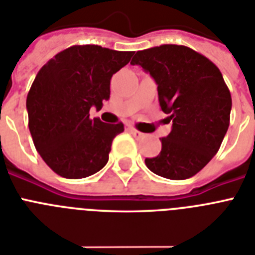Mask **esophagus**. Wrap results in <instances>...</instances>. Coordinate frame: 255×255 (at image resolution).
<instances>
[{"label": "esophagus", "instance_id": "1", "mask_svg": "<svg viewBox=\"0 0 255 255\" xmlns=\"http://www.w3.org/2000/svg\"><path fill=\"white\" fill-rule=\"evenodd\" d=\"M129 132H131V133L133 134V137H136V138H142V137H145V134L142 133V132L137 131V129H134L133 127H129Z\"/></svg>", "mask_w": 255, "mask_h": 255}]
</instances>
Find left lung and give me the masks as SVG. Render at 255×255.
Wrapping results in <instances>:
<instances>
[{"label":"left lung","mask_w":255,"mask_h":255,"mask_svg":"<svg viewBox=\"0 0 255 255\" xmlns=\"http://www.w3.org/2000/svg\"><path fill=\"white\" fill-rule=\"evenodd\" d=\"M154 80L161 110L173 121L160 154L145 158L149 170L167 179H187L212 160L228 131L232 98L212 61L185 45L137 51L131 61Z\"/></svg>","instance_id":"1"}]
</instances>
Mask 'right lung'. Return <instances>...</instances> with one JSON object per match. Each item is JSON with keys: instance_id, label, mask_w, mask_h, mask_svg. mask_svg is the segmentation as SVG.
<instances>
[{"instance_id": "obj_1", "label": "right lung", "mask_w": 255, "mask_h": 255, "mask_svg": "<svg viewBox=\"0 0 255 255\" xmlns=\"http://www.w3.org/2000/svg\"><path fill=\"white\" fill-rule=\"evenodd\" d=\"M132 55L101 45H73L39 70L26 101L28 128L35 148L56 174L80 179L107 163L123 123L90 119L89 111L110 98L113 74Z\"/></svg>"}]
</instances>
